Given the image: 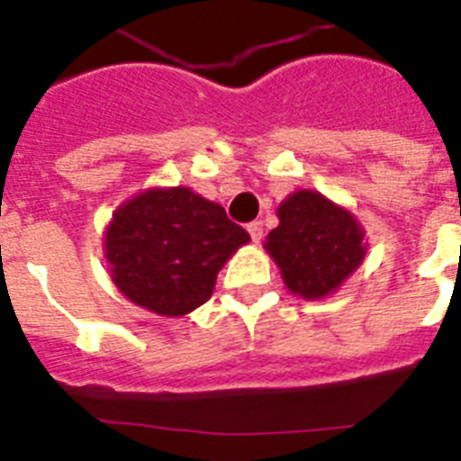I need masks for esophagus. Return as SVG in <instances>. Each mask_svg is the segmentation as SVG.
Returning a JSON list of instances; mask_svg holds the SVG:
<instances>
[{
  "mask_svg": "<svg viewBox=\"0 0 461 461\" xmlns=\"http://www.w3.org/2000/svg\"><path fill=\"white\" fill-rule=\"evenodd\" d=\"M247 230H249V235L254 242H260V240H263V223L260 221H251L249 226H247Z\"/></svg>",
  "mask_w": 461,
  "mask_h": 461,
  "instance_id": "1",
  "label": "esophagus"
}]
</instances>
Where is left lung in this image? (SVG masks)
<instances>
[{"label":"left lung","mask_w":461,"mask_h":461,"mask_svg":"<svg viewBox=\"0 0 461 461\" xmlns=\"http://www.w3.org/2000/svg\"><path fill=\"white\" fill-rule=\"evenodd\" d=\"M276 217L279 226L263 247L293 295L323 300L362 266L367 254L365 228L351 210L319 191H293L276 207Z\"/></svg>","instance_id":"1"}]
</instances>
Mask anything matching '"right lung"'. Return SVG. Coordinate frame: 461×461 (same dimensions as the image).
<instances>
[{
    "label": "right lung",
    "mask_w": 461,
    "mask_h": 461,
    "mask_svg": "<svg viewBox=\"0 0 461 461\" xmlns=\"http://www.w3.org/2000/svg\"><path fill=\"white\" fill-rule=\"evenodd\" d=\"M249 233L189 186H149L122 203L104 233L113 284L158 316H185L212 297L226 260Z\"/></svg>",
    "instance_id": "obj_1"
}]
</instances>
